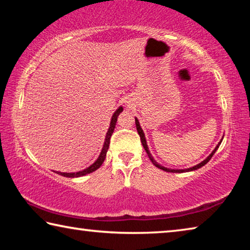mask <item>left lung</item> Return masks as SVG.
Instances as JSON below:
<instances>
[{"instance_id":"obj_1","label":"left lung","mask_w":250,"mask_h":250,"mask_svg":"<svg viewBox=\"0 0 250 250\" xmlns=\"http://www.w3.org/2000/svg\"><path fill=\"white\" fill-rule=\"evenodd\" d=\"M135 125H137L138 133H139V135H140V139H141L142 146H143V147H145V150H146V153H147V156H149V158H150L151 162L153 163L156 167L161 168V170H163V171H166V172H171V173H183V172H191V171H194V170H197V168H200V167H204L205 164H206L207 162H208V161L211 159V156L214 155V153H215V152H216V150L218 149V146H221V143H222V141H223V138H222V140L218 142V145L216 146V147H215V149H214L213 151H211V153H210L208 156H207V158H206L204 161H202L201 163H198V164H196V166H194V167H189V168H184V170H174V168H167V167H166L161 166V164H159L158 162H156V161L153 159V156H152V154L150 153V150H149V147H147V145H146V139L145 132H143V130H142V128H141V125H140V122H139L138 118H135Z\"/></svg>"}]
</instances>
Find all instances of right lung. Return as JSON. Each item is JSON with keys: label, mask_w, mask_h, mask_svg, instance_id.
Listing matches in <instances>:
<instances>
[{"label": "right lung", "mask_w": 250, "mask_h": 250, "mask_svg": "<svg viewBox=\"0 0 250 250\" xmlns=\"http://www.w3.org/2000/svg\"><path fill=\"white\" fill-rule=\"evenodd\" d=\"M124 111V108L120 107L118 108L115 113H113L112 117H111V121H110V125H109V129L107 131V133H105V138H104V146H103V150H101L100 154L98 156V159H97L94 163L91 164L90 167H88L87 168H84L83 171H79V172H73V173H66V172H56L57 174L59 175H62V176H66V177H79V176H83L86 174H89V173H92L94 171H96L97 168H99L101 166H103L104 161L105 159V155H107V152L109 149V143H110V138H111V135L113 133V130L116 128V124H117V119L118 117H119L120 112Z\"/></svg>", "instance_id": "obj_1"}]
</instances>
